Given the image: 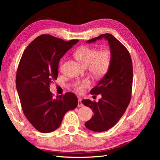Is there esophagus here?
Returning <instances> with one entry per match:
<instances>
[{
  "instance_id": "esophagus-1",
  "label": "esophagus",
  "mask_w": 160,
  "mask_h": 160,
  "mask_svg": "<svg viewBox=\"0 0 160 160\" xmlns=\"http://www.w3.org/2000/svg\"><path fill=\"white\" fill-rule=\"evenodd\" d=\"M78 107H82V106H83V104H82V99H81V98H78Z\"/></svg>"
}]
</instances>
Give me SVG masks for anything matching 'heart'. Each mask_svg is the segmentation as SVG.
Instances as JSON below:
<instances>
[{
    "label": "heart",
    "instance_id": "b5f03b06",
    "mask_svg": "<svg viewBox=\"0 0 160 160\" xmlns=\"http://www.w3.org/2000/svg\"><path fill=\"white\" fill-rule=\"evenodd\" d=\"M75 58L83 66H89L90 72L95 77H102L106 74L111 64V54L108 50H100L94 47L83 46L74 53ZM90 86L88 80L76 83L74 88L78 93H83Z\"/></svg>",
    "mask_w": 160,
    "mask_h": 160
}]
</instances>
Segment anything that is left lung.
<instances>
[{
  "mask_svg": "<svg viewBox=\"0 0 160 160\" xmlns=\"http://www.w3.org/2000/svg\"><path fill=\"white\" fill-rule=\"evenodd\" d=\"M104 38L110 47L112 61L108 72L97 86L90 91L91 95H102L98 102L89 99L82 103L94 113L85 123L86 128L97 132H105L112 128L124 113L130 102L133 82V66L127 48L110 33H105L87 41L94 43Z\"/></svg>",
  "mask_w": 160,
  "mask_h": 160,
  "instance_id": "obj_1",
  "label": "left lung"
}]
</instances>
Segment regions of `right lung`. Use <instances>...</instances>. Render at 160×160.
Here are the masks:
<instances>
[{
	"label": "right lung",
	"instance_id": "obj_1",
	"mask_svg": "<svg viewBox=\"0 0 160 160\" xmlns=\"http://www.w3.org/2000/svg\"><path fill=\"white\" fill-rule=\"evenodd\" d=\"M78 39L69 41L43 34L33 40L24 50L16 74V88L23 113L41 133H49L60 127L65 114L78 105L74 93L53 97L50 84L56 80L62 57Z\"/></svg>",
	"mask_w": 160,
	"mask_h": 160
}]
</instances>
